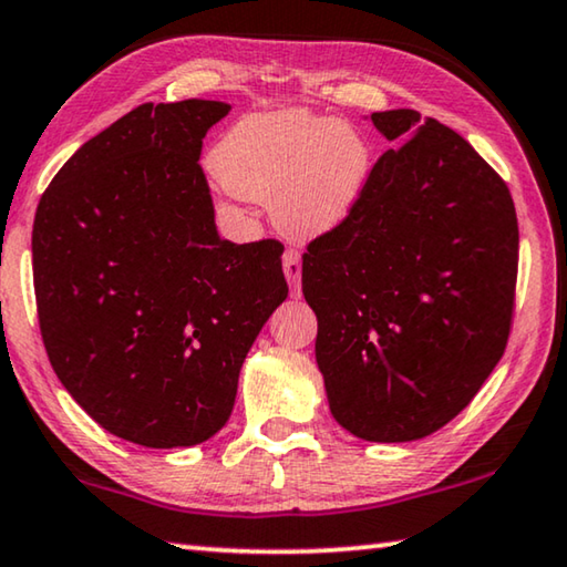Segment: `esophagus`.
I'll list each match as a JSON object with an SVG mask.
<instances>
[{"instance_id": "34e87169", "label": "esophagus", "mask_w": 567, "mask_h": 567, "mask_svg": "<svg viewBox=\"0 0 567 567\" xmlns=\"http://www.w3.org/2000/svg\"><path fill=\"white\" fill-rule=\"evenodd\" d=\"M284 274L291 284V293L301 296V256L296 248H286L284 254Z\"/></svg>"}]
</instances>
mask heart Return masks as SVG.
<instances>
[{
	"label": "heart",
	"instance_id": "obj_1",
	"mask_svg": "<svg viewBox=\"0 0 567 567\" xmlns=\"http://www.w3.org/2000/svg\"><path fill=\"white\" fill-rule=\"evenodd\" d=\"M369 168V145L357 127L306 110L238 120L213 153L218 188L271 203L276 226L296 238L337 228L364 193Z\"/></svg>",
	"mask_w": 567,
	"mask_h": 567
}]
</instances>
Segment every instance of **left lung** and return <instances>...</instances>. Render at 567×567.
Returning a JSON list of instances; mask_svg holds the SVG:
<instances>
[{
	"mask_svg": "<svg viewBox=\"0 0 567 567\" xmlns=\"http://www.w3.org/2000/svg\"><path fill=\"white\" fill-rule=\"evenodd\" d=\"M371 123L403 145L306 246L301 289L333 420L367 442H412L465 410L505 354L517 216L505 181L452 127L416 110Z\"/></svg>",
	"mask_w": 567,
	"mask_h": 567,
	"instance_id": "8db88e82",
	"label": "left lung"
}]
</instances>
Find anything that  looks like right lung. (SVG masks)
Masks as SVG:
<instances>
[{
	"mask_svg": "<svg viewBox=\"0 0 567 567\" xmlns=\"http://www.w3.org/2000/svg\"><path fill=\"white\" fill-rule=\"evenodd\" d=\"M228 102H145L74 153L32 228L37 319L102 430L190 447L228 422L258 331L289 296L276 238L218 236L198 157Z\"/></svg>",
	"mask_w": 567,
	"mask_h": 567,
	"instance_id": "add662e5",
	"label": "right lung"
}]
</instances>
